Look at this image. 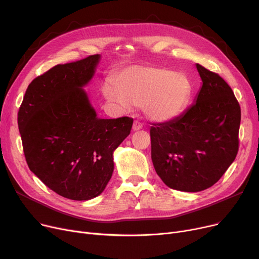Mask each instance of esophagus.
<instances>
[{
    "instance_id": "esophagus-1",
    "label": "esophagus",
    "mask_w": 259,
    "mask_h": 259,
    "mask_svg": "<svg viewBox=\"0 0 259 259\" xmlns=\"http://www.w3.org/2000/svg\"><path fill=\"white\" fill-rule=\"evenodd\" d=\"M142 128H143V124H142V122H140V121H138V120H135L134 124H133V130H134V131H139V130H141Z\"/></svg>"
}]
</instances>
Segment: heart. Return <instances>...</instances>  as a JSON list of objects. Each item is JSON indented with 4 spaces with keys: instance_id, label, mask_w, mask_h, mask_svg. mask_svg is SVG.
I'll list each match as a JSON object with an SVG mask.
<instances>
[{
    "instance_id": "heart-1",
    "label": "heart",
    "mask_w": 259,
    "mask_h": 259,
    "mask_svg": "<svg viewBox=\"0 0 259 259\" xmlns=\"http://www.w3.org/2000/svg\"><path fill=\"white\" fill-rule=\"evenodd\" d=\"M111 86L103 88L105 99L120 110L141 107L147 119L165 124L180 117L191 98L189 78L166 68L132 66L118 72Z\"/></svg>"
}]
</instances>
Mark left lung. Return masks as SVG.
<instances>
[{
	"label": "left lung",
	"instance_id": "left-lung-1",
	"mask_svg": "<svg viewBox=\"0 0 259 259\" xmlns=\"http://www.w3.org/2000/svg\"><path fill=\"white\" fill-rule=\"evenodd\" d=\"M201 87L176 119L150 129L151 158L160 180L183 192L212 187L238 151L240 107L219 74L196 64Z\"/></svg>",
	"mask_w": 259,
	"mask_h": 259
}]
</instances>
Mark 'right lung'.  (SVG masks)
<instances>
[{
	"label": "right lung",
	"mask_w": 259,
	"mask_h": 259,
	"mask_svg": "<svg viewBox=\"0 0 259 259\" xmlns=\"http://www.w3.org/2000/svg\"><path fill=\"white\" fill-rule=\"evenodd\" d=\"M100 54L57 65L26 90L18 114L29 169L52 191L73 200L99 196L110 181L113 152L130 134L133 119L98 117L86 87Z\"/></svg>",
	"instance_id": "right-lung-1"
}]
</instances>
